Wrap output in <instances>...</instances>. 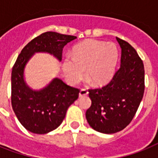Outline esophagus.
<instances>
[{
    "label": "esophagus",
    "instance_id": "1",
    "mask_svg": "<svg viewBox=\"0 0 158 158\" xmlns=\"http://www.w3.org/2000/svg\"><path fill=\"white\" fill-rule=\"evenodd\" d=\"M89 94V92H88V90L87 89H81L80 90V92H79V97L80 98H82V97H84V96H87Z\"/></svg>",
    "mask_w": 158,
    "mask_h": 158
}]
</instances>
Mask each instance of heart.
<instances>
[{
	"mask_svg": "<svg viewBox=\"0 0 158 158\" xmlns=\"http://www.w3.org/2000/svg\"><path fill=\"white\" fill-rule=\"evenodd\" d=\"M119 52L112 43L90 39L76 45L72 56L64 57V74L72 84H79L86 76L97 86L110 81L115 73Z\"/></svg>",
	"mask_w": 158,
	"mask_h": 158,
	"instance_id": "1",
	"label": "heart"
}]
</instances>
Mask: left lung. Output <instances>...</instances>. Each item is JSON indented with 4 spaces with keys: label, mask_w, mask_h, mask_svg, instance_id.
I'll return each mask as SVG.
<instances>
[{
    "label": "left lung",
    "mask_w": 158,
    "mask_h": 158,
    "mask_svg": "<svg viewBox=\"0 0 158 158\" xmlns=\"http://www.w3.org/2000/svg\"><path fill=\"white\" fill-rule=\"evenodd\" d=\"M121 48L120 66L106 85L89 89L92 105L86 119L94 130L114 134L124 130L137 111L144 93V67L135 49L116 38Z\"/></svg>",
    "instance_id": "obj_1"
}]
</instances>
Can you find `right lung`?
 Listing matches in <instances>:
<instances>
[{
	"label": "right lung",
	"instance_id": "1",
	"mask_svg": "<svg viewBox=\"0 0 158 158\" xmlns=\"http://www.w3.org/2000/svg\"><path fill=\"white\" fill-rule=\"evenodd\" d=\"M77 38L56 32H46L33 38L21 51L11 73V105L26 130L44 135L56 130L65 117L68 108L79 98V90L59 78L40 90H33L23 79L27 62L34 53L47 52L61 60L63 48Z\"/></svg>",
	"mask_w": 158,
	"mask_h": 158
}]
</instances>
